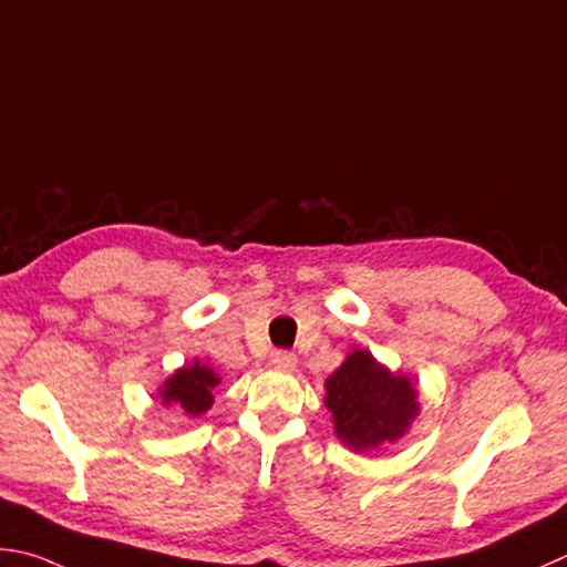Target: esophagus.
Wrapping results in <instances>:
<instances>
[{
	"label": "esophagus",
	"mask_w": 567,
	"mask_h": 567,
	"mask_svg": "<svg viewBox=\"0 0 567 567\" xmlns=\"http://www.w3.org/2000/svg\"><path fill=\"white\" fill-rule=\"evenodd\" d=\"M271 365L281 372H291L296 368V355L293 352H276L271 358Z\"/></svg>",
	"instance_id": "obj_1"
}]
</instances>
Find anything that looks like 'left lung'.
Returning <instances> with one entry per match:
<instances>
[{"mask_svg":"<svg viewBox=\"0 0 567 567\" xmlns=\"http://www.w3.org/2000/svg\"><path fill=\"white\" fill-rule=\"evenodd\" d=\"M323 404L333 414L340 444L355 454L400 442L420 414V390L404 372H392L365 348L348 352L326 380Z\"/></svg>","mask_w":567,"mask_h":567,"instance_id":"8db88e82","label":"left lung"}]
</instances>
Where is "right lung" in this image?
<instances>
[{"instance_id":"obj_1","label":"right lung","mask_w":567,"mask_h":567,"mask_svg":"<svg viewBox=\"0 0 567 567\" xmlns=\"http://www.w3.org/2000/svg\"><path fill=\"white\" fill-rule=\"evenodd\" d=\"M221 382V378L212 370L209 362L192 360L185 362L183 368H177L163 384L157 388L155 398L173 408L177 404L187 416L205 414L212 404H215V388Z\"/></svg>"}]
</instances>
